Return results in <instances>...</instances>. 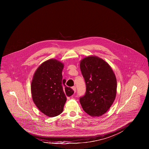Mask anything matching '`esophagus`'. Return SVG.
Listing matches in <instances>:
<instances>
[{
    "instance_id": "obj_1",
    "label": "esophagus",
    "mask_w": 149,
    "mask_h": 149,
    "mask_svg": "<svg viewBox=\"0 0 149 149\" xmlns=\"http://www.w3.org/2000/svg\"><path fill=\"white\" fill-rule=\"evenodd\" d=\"M72 88V89L73 90L74 92L75 93V92H76V86H73Z\"/></svg>"
}]
</instances>
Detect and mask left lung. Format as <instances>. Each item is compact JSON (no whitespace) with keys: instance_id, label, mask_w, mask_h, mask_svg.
I'll use <instances>...</instances> for the list:
<instances>
[{"instance_id":"8db88e82","label":"left lung","mask_w":149,"mask_h":149,"mask_svg":"<svg viewBox=\"0 0 149 149\" xmlns=\"http://www.w3.org/2000/svg\"><path fill=\"white\" fill-rule=\"evenodd\" d=\"M80 69L86 83L85 95L80 99L83 109L92 117L104 114L116 95L117 81L110 65L95 56L80 61Z\"/></svg>"}]
</instances>
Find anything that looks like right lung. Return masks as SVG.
Returning a JSON list of instances; mask_svg holds the SVG:
<instances>
[{
    "label": "right lung",
    "mask_w": 149,
    "mask_h": 149,
    "mask_svg": "<svg viewBox=\"0 0 149 149\" xmlns=\"http://www.w3.org/2000/svg\"><path fill=\"white\" fill-rule=\"evenodd\" d=\"M64 64L56 59H49L41 64L36 70L31 84L33 100L38 109L49 117L61 114L66 96L74 91L65 85L62 72Z\"/></svg>",
    "instance_id": "1"
}]
</instances>
